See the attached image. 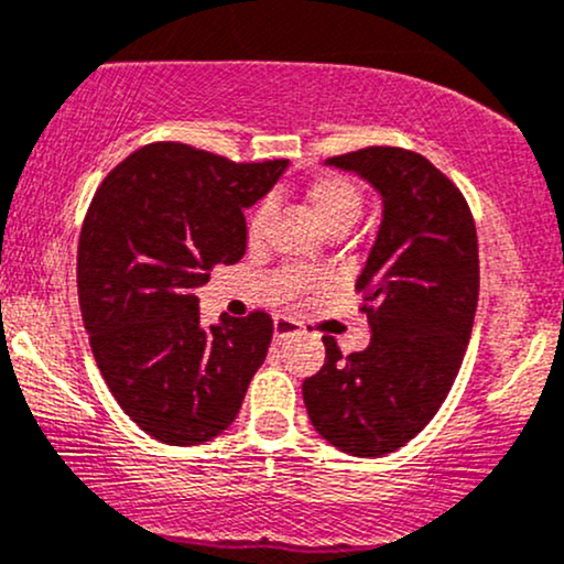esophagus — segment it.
<instances>
[{"instance_id":"esophagus-1","label":"esophagus","mask_w":564,"mask_h":564,"mask_svg":"<svg viewBox=\"0 0 564 564\" xmlns=\"http://www.w3.org/2000/svg\"><path fill=\"white\" fill-rule=\"evenodd\" d=\"M303 327L299 322L288 319V316H276L274 319V340H288V338H295V335H301Z\"/></svg>"}]
</instances>
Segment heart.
Returning <instances> with one entry per match:
<instances>
[{"label": "heart", "instance_id": "obj_1", "mask_svg": "<svg viewBox=\"0 0 564 564\" xmlns=\"http://www.w3.org/2000/svg\"><path fill=\"white\" fill-rule=\"evenodd\" d=\"M308 207H312L316 220L325 229H335V226H351L359 210H362V194H359L357 183L346 175L338 173H319L303 188ZM265 218H269V205H258L250 215L248 231L250 237H261Z\"/></svg>", "mask_w": 564, "mask_h": 564}]
</instances>
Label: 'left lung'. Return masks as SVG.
Here are the masks:
<instances>
[{
    "instance_id": "left-lung-1",
    "label": "left lung",
    "mask_w": 564,
    "mask_h": 564,
    "mask_svg": "<svg viewBox=\"0 0 564 564\" xmlns=\"http://www.w3.org/2000/svg\"><path fill=\"white\" fill-rule=\"evenodd\" d=\"M325 164L381 194V226L357 280L372 338L349 357L322 338L325 365L303 381V402L333 447L378 458L434 419L458 376L479 295L477 229L464 194L415 151L370 145Z\"/></svg>"
}]
</instances>
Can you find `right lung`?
I'll list each match as a JSON object with an SVG mask.
<instances>
[{
	"label": "right lung",
	"mask_w": 564,
	"mask_h": 564,
	"mask_svg": "<svg viewBox=\"0 0 564 564\" xmlns=\"http://www.w3.org/2000/svg\"><path fill=\"white\" fill-rule=\"evenodd\" d=\"M284 167L149 143L95 192L77 256L82 319L113 400L164 445L226 432L263 365L271 316L220 314L202 327L197 288L245 256V210Z\"/></svg>",
	"instance_id": "1"
}]
</instances>
